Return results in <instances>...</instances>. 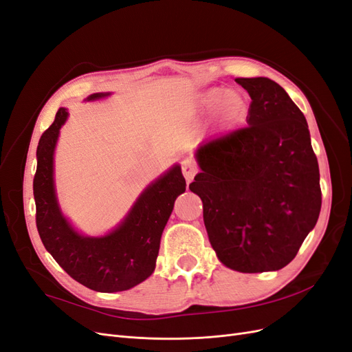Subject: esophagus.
<instances>
[{"instance_id":"1","label":"esophagus","mask_w":352,"mask_h":352,"mask_svg":"<svg viewBox=\"0 0 352 352\" xmlns=\"http://www.w3.org/2000/svg\"><path fill=\"white\" fill-rule=\"evenodd\" d=\"M182 172H184L186 182L189 184L190 180H192L195 177V175L198 173V167L194 162H190V160H185V162L182 163Z\"/></svg>"}]
</instances>
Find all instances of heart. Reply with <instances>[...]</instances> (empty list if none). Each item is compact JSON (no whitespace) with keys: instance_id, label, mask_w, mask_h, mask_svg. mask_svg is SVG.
I'll use <instances>...</instances> for the list:
<instances>
[{"instance_id":"b5f03b06","label":"heart","mask_w":352,"mask_h":352,"mask_svg":"<svg viewBox=\"0 0 352 352\" xmlns=\"http://www.w3.org/2000/svg\"><path fill=\"white\" fill-rule=\"evenodd\" d=\"M199 107L202 110H212L217 107V119L223 123L235 120L243 110V102L233 94H226L223 89H210L201 95Z\"/></svg>"}]
</instances>
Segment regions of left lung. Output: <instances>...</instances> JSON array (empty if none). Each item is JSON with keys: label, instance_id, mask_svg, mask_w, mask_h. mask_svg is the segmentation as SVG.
<instances>
[{"label": "left lung", "instance_id": "obj_1", "mask_svg": "<svg viewBox=\"0 0 352 352\" xmlns=\"http://www.w3.org/2000/svg\"><path fill=\"white\" fill-rule=\"evenodd\" d=\"M247 124L201 144L189 189L202 201L217 258L241 273L289 264L320 214L317 157L301 110L269 78H238Z\"/></svg>", "mask_w": 352, "mask_h": 352}]
</instances>
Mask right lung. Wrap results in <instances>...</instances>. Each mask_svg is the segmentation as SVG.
Here are the masks:
<instances>
[{
    "instance_id": "add662e5",
    "label": "right lung",
    "mask_w": 352,
    "mask_h": 352,
    "mask_svg": "<svg viewBox=\"0 0 352 352\" xmlns=\"http://www.w3.org/2000/svg\"><path fill=\"white\" fill-rule=\"evenodd\" d=\"M110 92H97L95 101ZM69 117L60 109L42 133L36 150L34 197L36 228L45 250L74 280L97 292H120L150 278L155 269L160 239L176 198L186 182L179 164L170 167L138 197L126 217L104 236H85L63 216L54 185V151L61 126Z\"/></svg>"
}]
</instances>
